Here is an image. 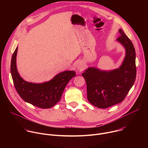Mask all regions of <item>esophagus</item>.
<instances>
[{
  "instance_id": "esophagus-1",
  "label": "esophagus",
  "mask_w": 148,
  "mask_h": 148,
  "mask_svg": "<svg viewBox=\"0 0 148 148\" xmlns=\"http://www.w3.org/2000/svg\"><path fill=\"white\" fill-rule=\"evenodd\" d=\"M84 68V66L82 64H81V63H78V66H77V69L78 70H82Z\"/></svg>"
}]
</instances>
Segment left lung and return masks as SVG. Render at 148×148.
<instances>
[{
	"mask_svg": "<svg viewBox=\"0 0 148 148\" xmlns=\"http://www.w3.org/2000/svg\"><path fill=\"white\" fill-rule=\"evenodd\" d=\"M116 38L123 45L126 55L119 69L102 71L89 67L82 75L87 83V99L94 106L107 108L121 102L133 86L136 75V53L130 39L122 29Z\"/></svg>",
	"mask_w": 148,
	"mask_h": 148,
	"instance_id": "left-lung-1",
	"label": "left lung"
}]
</instances>
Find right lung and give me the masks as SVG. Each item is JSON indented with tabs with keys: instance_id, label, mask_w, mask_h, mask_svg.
<instances>
[{
	"instance_id": "obj_1",
	"label": "right lung",
	"mask_w": 148,
	"mask_h": 148,
	"mask_svg": "<svg viewBox=\"0 0 148 148\" xmlns=\"http://www.w3.org/2000/svg\"><path fill=\"white\" fill-rule=\"evenodd\" d=\"M17 47L14 51L10 65V72L15 88L25 101L40 108L53 107L61 99L69 81L75 76L74 71H65L56 75L49 81L36 84L25 81L16 68Z\"/></svg>"
}]
</instances>
